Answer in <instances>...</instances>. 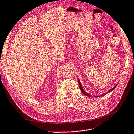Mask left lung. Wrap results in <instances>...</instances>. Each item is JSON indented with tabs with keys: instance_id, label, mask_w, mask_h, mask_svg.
Returning <instances> with one entry per match:
<instances>
[{
	"instance_id": "1",
	"label": "left lung",
	"mask_w": 134,
	"mask_h": 134,
	"mask_svg": "<svg viewBox=\"0 0 134 134\" xmlns=\"http://www.w3.org/2000/svg\"><path fill=\"white\" fill-rule=\"evenodd\" d=\"M78 83H79V88H80V90H81V91L82 92V93H83V94H85V95H87V96H89V94H87V93H86L85 91H84V90H83V89L82 88V85H81V83H80V80H79V79H78ZM116 86H117V85L115 86L114 87H113V88H112L111 90H110V91H108V92H107V93H105V94H103V95H101V96H103V95H105V94H107V93H108V92H110V91H113V90H114V89H115V88L116 87Z\"/></svg>"
}]
</instances>
